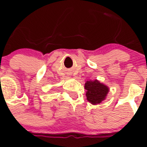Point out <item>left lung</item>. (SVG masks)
Returning <instances> with one entry per match:
<instances>
[{
	"label": "left lung",
	"mask_w": 147,
	"mask_h": 147,
	"mask_svg": "<svg viewBox=\"0 0 147 147\" xmlns=\"http://www.w3.org/2000/svg\"><path fill=\"white\" fill-rule=\"evenodd\" d=\"M85 88L87 90V99L93 105L101 103L106 98L109 91V88L106 85L100 83L97 80L87 81Z\"/></svg>",
	"instance_id": "left-lung-1"
}]
</instances>
